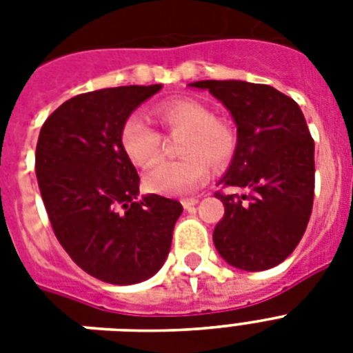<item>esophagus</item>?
<instances>
[{
    "instance_id": "1",
    "label": "esophagus",
    "mask_w": 353,
    "mask_h": 353,
    "mask_svg": "<svg viewBox=\"0 0 353 353\" xmlns=\"http://www.w3.org/2000/svg\"><path fill=\"white\" fill-rule=\"evenodd\" d=\"M199 201L196 198H190V199H183V207H185V209L187 210H190V209H194V207H196V205H198Z\"/></svg>"
}]
</instances>
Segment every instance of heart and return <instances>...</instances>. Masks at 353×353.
I'll use <instances>...</instances> for the list:
<instances>
[{"instance_id":"obj_1","label":"heart","mask_w":353,"mask_h":353,"mask_svg":"<svg viewBox=\"0 0 353 353\" xmlns=\"http://www.w3.org/2000/svg\"><path fill=\"white\" fill-rule=\"evenodd\" d=\"M155 115L170 130L185 132L179 161H161L152 166L144 185L152 192L183 196L198 190L210 174V163L223 165L234 154V132L212 117L209 108L192 99H176L155 106ZM121 146L128 159L139 166L152 165L161 150V135L146 119L130 115L121 130Z\"/></svg>"}]
</instances>
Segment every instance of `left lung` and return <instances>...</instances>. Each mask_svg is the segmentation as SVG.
<instances>
[{"label":"left lung","mask_w":353,"mask_h":353,"mask_svg":"<svg viewBox=\"0 0 353 353\" xmlns=\"http://www.w3.org/2000/svg\"><path fill=\"white\" fill-rule=\"evenodd\" d=\"M236 124L234 155L220 185L247 194H216L225 214L212 232L229 265L265 271L299 245L312 216L315 144L301 108L279 90L243 80H199Z\"/></svg>","instance_id":"left-lung-1"}]
</instances>
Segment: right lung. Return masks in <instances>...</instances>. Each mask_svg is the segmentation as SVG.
<instances>
[{
  "label": "right lung",
  "instance_id": "add662e5",
  "mask_svg": "<svg viewBox=\"0 0 353 353\" xmlns=\"http://www.w3.org/2000/svg\"><path fill=\"white\" fill-rule=\"evenodd\" d=\"M163 85L82 93L49 115L36 144V179L52 231L73 262L115 285L139 284L165 263L183 207L139 196L121 146L122 124Z\"/></svg>",
  "mask_w": 353,
  "mask_h": 353
}]
</instances>
